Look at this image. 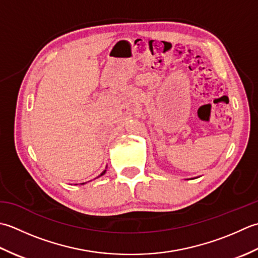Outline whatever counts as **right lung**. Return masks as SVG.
Listing matches in <instances>:
<instances>
[{"label":"right lung","instance_id":"right-lung-1","mask_svg":"<svg viewBox=\"0 0 258 258\" xmlns=\"http://www.w3.org/2000/svg\"><path fill=\"white\" fill-rule=\"evenodd\" d=\"M104 171H106V170H104ZM104 171H103V172H102V173H101V175H103V173H104Z\"/></svg>","mask_w":258,"mask_h":258}]
</instances>
